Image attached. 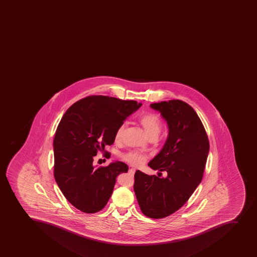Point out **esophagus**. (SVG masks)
Segmentation results:
<instances>
[{
	"instance_id": "esophagus-1",
	"label": "esophagus",
	"mask_w": 257,
	"mask_h": 257,
	"mask_svg": "<svg viewBox=\"0 0 257 257\" xmlns=\"http://www.w3.org/2000/svg\"><path fill=\"white\" fill-rule=\"evenodd\" d=\"M135 171H136V170H135V168H130V169L128 170V173H130V175L134 176V175H135Z\"/></svg>"
}]
</instances>
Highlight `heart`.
Segmentation results:
<instances>
[{"label":"heart","mask_w":257,"mask_h":257,"mask_svg":"<svg viewBox=\"0 0 257 257\" xmlns=\"http://www.w3.org/2000/svg\"><path fill=\"white\" fill-rule=\"evenodd\" d=\"M139 122L144 127L148 137L158 136L159 135L161 128H162V122H161L159 117L155 113H145L144 115L141 116V118H139ZM125 127H126V123L123 122L122 124L119 125V127L117 128L115 133L116 140H120L122 134L124 132ZM123 158L133 165L141 164L144 161V156L135 151L125 154L123 156Z\"/></svg>","instance_id":"1"}]
</instances>
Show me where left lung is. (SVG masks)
<instances>
[{
	"mask_svg": "<svg viewBox=\"0 0 257 257\" xmlns=\"http://www.w3.org/2000/svg\"><path fill=\"white\" fill-rule=\"evenodd\" d=\"M168 126V137L148 166L167 171V177L135 175V192L141 211L152 218L175 213L186 203L204 176L209 143L204 125L192 107L179 99L153 103Z\"/></svg>",
	"mask_w": 257,
	"mask_h": 257,
	"instance_id": "left-lung-1",
	"label": "left lung"
}]
</instances>
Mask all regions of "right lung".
<instances>
[{
  "label": "right lung",
  "mask_w": 257,
  "mask_h": 257,
  "mask_svg": "<svg viewBox=\"0 0 257 257\" xmlns=\"http://www.w3.org/2000/svg\"><path fill=\"white\" fill-rule=\"evenodd\" d=\"M135 100L104 95L81 99L66 111L53 140L54 177L65 198L81 212L94 213L109 201L122 162L96 168L93 158L115 139L116 130L141 107Z\"/></svg>",
  "instance_id": "right-lung-1"
}]
</instances>
